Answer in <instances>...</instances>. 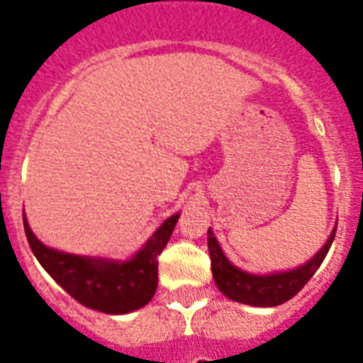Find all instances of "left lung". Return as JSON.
<instances>
[{"instance_id": "8db88e82", "label": "left lung", "mask_w": 363, "mask_h": 363, "mask_svg": "<svg viewBox=\"0 0 363 363\" xmlns=\"http://www.w3.org/2000/svg\"><path fill=\"white\" fill-rule=\"evenodd\" d=\"M333 238H335V230L326 241V245L320 248V252H316L315 258L298 269L259 277L245 273V271L230 264L209 228V254L213 279H215L218 290L233 301L254 305V307H277V305L292 299L309 282L311 277L315 275L316 269L320 267V264L326 258Z\"/></svg>"}]
</instances>
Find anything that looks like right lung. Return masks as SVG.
I'll use <instances>...</instances> for the list:
<instances>
[{
	"mask_svg": "<svg viewBox=\"0 0 363 363\" xmlns=\"http://www.w3.org/2000/svg\"><path fill=\"white\" fill-rule=\"evenodd\" d=\"M179 215L158 228L150 241L130 262L82 258L45 247L31 233L24 218V232L31 250L48 275L79 303L107 315H124L141 309L158 286V256L169 241Z\"/></svg>",
	"mask_w": 363,
	"mask_h": 363,
	"instance_id": "right-lung-1",
	"label": "right lung"
}]
</instances>
